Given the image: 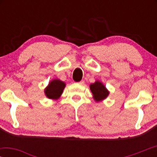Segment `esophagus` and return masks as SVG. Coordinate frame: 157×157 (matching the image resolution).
I'll return each mask as SVG.
<instances>
[{
	"instance_id": "esophagus-1",
	"label": "esophagus",
	"mask_w": 157,
	"mask_h": 157,
	"mask_svg": "<svg viewBox=\"0 0 157 157\" xmlns=\"http://www.w3.org/2000/svg\"><path fill=\"white\" fill-rule=\"evenodd\" d=\"M78 84H81V85L84 84V81H81L80 82H78Z\"/></svg>"
}]
</instances>
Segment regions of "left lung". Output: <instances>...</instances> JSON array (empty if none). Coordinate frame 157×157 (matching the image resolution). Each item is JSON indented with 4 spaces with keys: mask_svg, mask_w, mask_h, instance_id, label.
<instances>
[{
    "mask_svg": "<svg viewBox=\"0 0 157 157\" xmlns=\"http://www.w3.org/2000/svg\"><path fill=\"white\" fill-rule=\"evenodd\" d=\"M90 90L93 94V98L95 101L99 102L106 99L109 95V90L103 84L102 82L96 80L94 83L89 86Z\"/></svg>",
    "mask_w": 157,
    "mask_h": 157,
    "instance_id": "1",
    "label": "left lung"
}]
</instances>
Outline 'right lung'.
Segmentation results:
<instances>
[{"label": "right lung", "mask_w": 157, "mask_h": 157, "mask_svg": "<svg viewBox=\"0 0 157 157\" xmlns=\"http://www.w3.org/2000/svg\"><path fill=\"white\" fill-rule=\"evenodd\" d=\"M66 87V83L60 80L55 78L51 80L48 86L45 88V95L49 99L58 100L61 97V94Z\"/></svg>", "instance_id": "1"}]
</instances>
